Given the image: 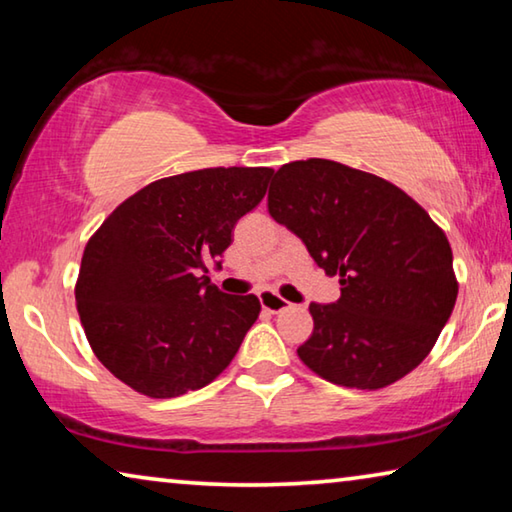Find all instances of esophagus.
Listing matches in <instances>:
<instances>
[{"label": "esophagus", "mask_w": 512, "mask_h": 512, "mask_svg": "<svg viewBox=\"0 0 512 512\" xmlns=\"http://www.w3.org/2000/svg\"><path fill=\"white\" fill-rule=\"evenodd\" d=\"M259 305H262V309L271 311V314H280V311L291 307V302L284 300L282 296H277L273 291H262L259 293Z\"/></svg>", "instance_id": "1"}]
</instances>
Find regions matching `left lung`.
Returning <instances> with one entry per match:
<instances>
[{
	"mask_svg": "<svg viewBox=\"0 0 512 512\" xmlns=\"http://www.w3.org/2000/svg\"><path fill=\"white\" fill-rule=\"evenodd\" d=\"M268 214L341 282L334 305H309L314 332L298 348L300 361L361 391L418 368L458 296L452 246L427 210L375 173L309 158L277 169Z\"/></svg>",
	"mask_w": 512,
	"mask_h": 512,
	"instance_id": "obj_1",
	"label": "left lung"
}]
</instances>
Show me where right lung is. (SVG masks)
Returning a JSON list of instances; mask_svg holds the SVG:
<instances>
[{
  "mask_svg": "<svg viewBox=\"0 0 512 512\" xmlns=\"http://www.w3.org/2000/svg\"><path fill=\"white\" fill-rule=\"evenodd\" d=\"M273 169L214 167L160 178L128 196L83 250L76 309L112 375L153 400L198 391L235 359L257 296L210 284L241 216L259 205Z\"/></svg>",
  "mask_w": 512,
  "mask_h": 512,
  "instance_id": "obj_1",
  "label": "right lung"
}]
</instances>
